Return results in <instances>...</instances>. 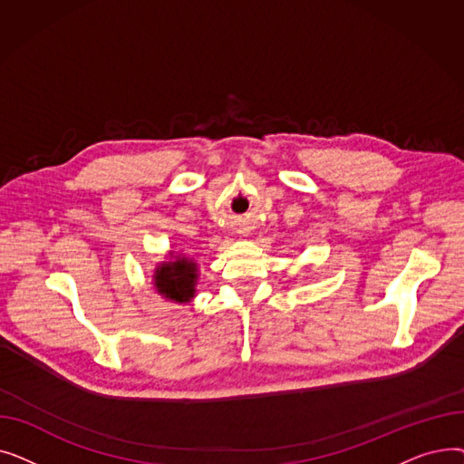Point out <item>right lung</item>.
<instances>
[{
	"mask_svg": "<svg viewBox=\"0 0 464 464\" xmlns=\"http://www.w3.org/2000/svg\"><path fill=\"white\" fill-rule=\"evenodd\" d=\"M154 280L160 295L175 303H186L193 297L198 265L186 257L163 263L156 271Z\"/></svg>",
	"mask_w": 464,
	"mask_h": 464,
	"instance_id": "right-lung-1",
	"label": "right lung"
}]
</instances>
